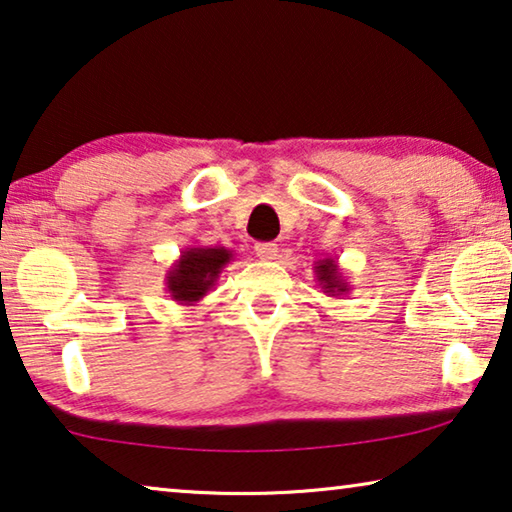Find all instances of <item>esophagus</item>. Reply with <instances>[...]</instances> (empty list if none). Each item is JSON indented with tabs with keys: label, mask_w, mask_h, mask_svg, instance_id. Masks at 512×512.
I'll return each mask as SVG.
<instances>
[{
	"label": "esophagus",
	"mask_w": 512,
	"mask_h": 512,
	"mask_svg": "<svg viewBox=\"0 0 512 512\" xmlns=\"http://www.w3.org/2000/svg\"><path fill=\"white\" fill-rule=\"evenodd\" d=\"M255 253H257V257H262V259H275V257H278V246H275V243H271V241L257 243Z\"/></svg>",
	"instance_id": "obj_1"
}]
</instances>
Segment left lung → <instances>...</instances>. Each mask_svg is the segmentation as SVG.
Instances as JSON below:
<instances>
[{
	"instance_id": "obj_1",
	"label": "left lung",
	"mask_w": 512,
	"mask_h": 512,
	"mask_svg": "<svg viewBox=\"0 0 512 512\" xmlns=\"http://www.w3.org/2000/svg\"><path fill=\"white\" fill-rule=\"evenodd\" d=\"M314 275H316V282H319V287L323 289V294H326V296L339 298V296H346L348 291H351V285L346 282L335 257L316 259Z\"/></svg>"
}]
</instances>
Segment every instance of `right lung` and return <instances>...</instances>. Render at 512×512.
<instances>
[{
    "mask_svg": "<svg viewBox=\"0 0 512 512\" xmlns=\"http://www.w3.org/2000/svg\"><path fill=\"white\" fill-rule=\"evenodd\" d=\"M232 250L221 246H189L166 273V291L180 305H196L212 291L218 275L232 262Z\"/></svg>",
    "mask_w": 512,
    "mask_h": 512,
    "instance_id": "1",
    "label": "right lung"
}]
</instances>
